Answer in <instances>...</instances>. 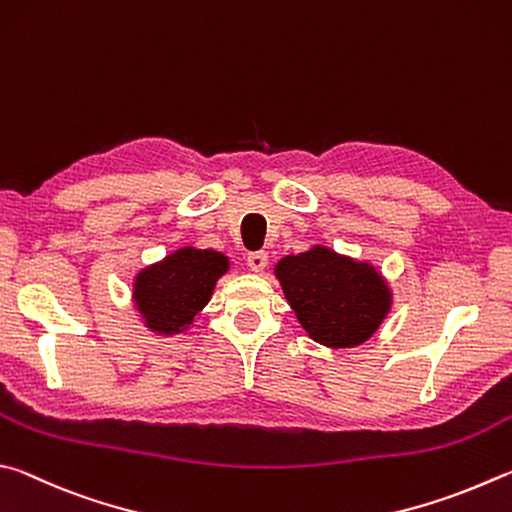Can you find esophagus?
Returning a JSON list of instances; mask_svg holds the SVG:
<instances>
[{
	"instance_id": "esophagus-1",
	"label": "esophagus",
	"mask_w": 512,
	"mask_h": 512,
	"mask_svg": "<svg viewBox=\"0 0 512 512\" xmlns=\"http://www.w3.org/2000/svg\"><path fill=\"white\" fill-rule=\"evenodd\" d=\"M247 267L251 272H263L267 267V254L265 251H251L247 256Z\"/></svg>"
}]
</instances>
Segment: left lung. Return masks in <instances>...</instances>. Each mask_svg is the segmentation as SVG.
<instances>
[{"label":"left lung","mask_w":512,"mask_h":512,"mask_svg":"<svg viewBox=\"0 0 512 512\" xmlns=\"http://www.w3.org/2000/svg\"><path fill=\"white\" fill-rule=\"evenodd\" d=\"M274 274L301 328L328 348L364 344L391 312L387 279L371 263L324 245L281 258Z\"/></svg>","instance_id":"left-lung-1"}]
</instances>
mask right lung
<instances>
[{
	"label": "right lung",
	"instance_id": "right-lung-1",
	"mask_svg": "<svg viewBox=\"0 0 512 512\" xmlns=\"http://www.w3.org/2000/svg\"><path fill=\"white\" fill-rule=\"evenodd\" d=\"M227 272L229 256L195 247L175 249L164 261L143 267L132 283L143 326L164 337L184 333Z\"/></svg>",
	"mask_w": 512,
	"mask_h": 512
}]
</instances>
